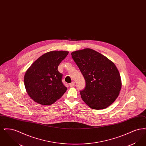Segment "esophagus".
Wrapping results in <instances>:
<instances>
[{
	"mask_svg": "<svg viewBox=\"0 0 146 146\" xmlns=\"http://www.w3.org/2000/svg\"><path fill=\"white\" fill-rule=\"evenodd\" d=\"M74 84H75V83L74 82H72V83H70V87H72V86H73L74 85Z\"/></svg>",
	"mask_w": 146,
	"mask_h": 146,
	"instance_id": "1",
	"label": "esophagus"
}]
</instances>
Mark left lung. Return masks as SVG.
<instances>
[{"label":"left lung","instance_id":"left-lung-1","mask_svg":"<svg viewBox=\"0 0 146 146\" xmlns=\"http://www.w3.org/2000/svg\"><path fill=\"white\" fill-rule=\"evenodd\" d=\"M71 55L85 80L84 89L80 91L84 102L94 110L104 109L112 104L121 88L120 74L114 63L88 48Z\"/></svg>","mask_w":146,"mask_h":146}]
</instances>
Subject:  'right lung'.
I'll return each mask as SVG.
<instances>
[{"instance_id":"obj_1","label":"right lung","mask_w":146,"mask_h":146,"mask_svg":"<svg viewBox=\"0 0 146 146\" xmlns=\"http://www.w3.org/2000/svg\"><path fill=\"white\" fill-rule=\"evenodd\" d=\"M68 54L66 51H50L39 57L26 71L25 86L29 96L42 105H50L62 97L67 88L58 66Z\"/></svg>"}]
</instances>
